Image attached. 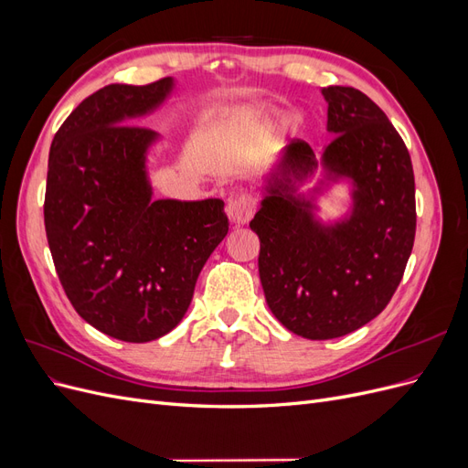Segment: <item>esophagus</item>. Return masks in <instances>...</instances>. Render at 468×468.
Here are the masks:
<instances>
[{"label":"esophagus","instance_id":"esophagus-1","mask_svg":"<svg viewBox=\"0 0 468 468\" xmlns=\"http://www.w3.org/2000/svg\"><path fill=\"white\" fill-rule=\"evenodd\" d=\"M258 208V199L251 193H239L226 205V215L234 224H246Z\"/></svg>","mask_w":468,"mask_h":468}]
</instances>
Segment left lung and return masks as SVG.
<instances>
[{
    "instance_id": "obj_1",
    "label": "left lung",
    "mask_w": 468,
    "mask_h": 468,
    "mask_svg": "<svg viewBox=\"0 0 468 468\" xmlns=\"http://www.w3.org/2000/svg\"><path fill=\"white\" fill-rule=\"evenodd\" d=\"M322 165L353 183L349 217L314 218V203L294 183L318 167L304 140H291L250 222L260 236V279L267 306L296 335L332 339L378 316L399 289L416 236V186L408 148L388 117L356 88L330 86Z\"/></svg>"
}]
</instances>
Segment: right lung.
Listing matches in <instances>:
<instances>
[{
    "label": "right lung",
    "instance_id": "add662e5",
    "mask_svg": "<svg viewBox=\"0 0 468 468\" xmlns=\"http://www.w3.org/2000/svg\"><path fill=\"white\" fill-rule=\"evenodd\" d=\"M172 88V78L101 88L69 112L48 154L45 229L64 292L93 328L131 344L181 322L230 226L220 199L152 201L155 133L129 122Z\"/></svg>",
    "mask_w": 468,
    "mask_h": 468
}]
</instances>
